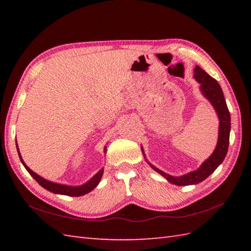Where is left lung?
<instances>
[{
	"mask_svg": "<svg viewBox=\"0 0 251 251\" xmlns=\"http://www.w3.org/2000/svg\"><path fill=\"white\" fill-rule=\"evenodd\" d=\"M194 77L197 82L201 84V90L202 95L210 101L211 104L215 106V109L219 116L220 125H219V139L218 145L215 149L212 155L202 163L201 166L195 170V172L189 173L188 175L181 176V177H173L165 174L162 170L157 169L151 165V167L156 170L158 174H161L163 177L166 178L169 182L177 185H189V184H197L205 180L208 176L215 172L216 168L223 162L225 159L227 149L228 142H230V130H231V116L228 112L227 105L226 102L225 96L219 85L214 77H211L209 74L206 73L201 68L196 67L194 70Z\"/></svg>",
	"mask_w": 251,
	"mask_h": 251,
	"instance_id": "8db88e82",
	"label": "left lung"
}]
</instances>
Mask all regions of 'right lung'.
<instances>
[{
  "instance_id": "right-lung-1",
  "label": "right lung",
  "mask_w": 251,
  "mask_h": 251,
  "mask_svg": "<svg viewBox=\"0 0 251 251\" xmlns=\"http://www.w3.org/2000/svg\"><path fill=\"white\" fill-rule=\"evenodd\" d=\"M17 151H18V155H19L20 161H21V163L24 164V166L25 167V169L28 170V173L37 181V183L43 186L44 189L52 192V193L63 194V195H69V196L84 195V194L88 193V192H90L92 190H94L96 186H97V184L99 183V181H100L101 177H102V174H103V169H101L100 172H98L92 179L88 181V182H86L81 186H69V185L54 183V182H50V181H47V180L43 179L42 177H40L39 175H36L35 173L32 172V170L24 163L23 158H21V155H20L19 150H18V146H17Z\"/></svg>"
}]
</instances>
